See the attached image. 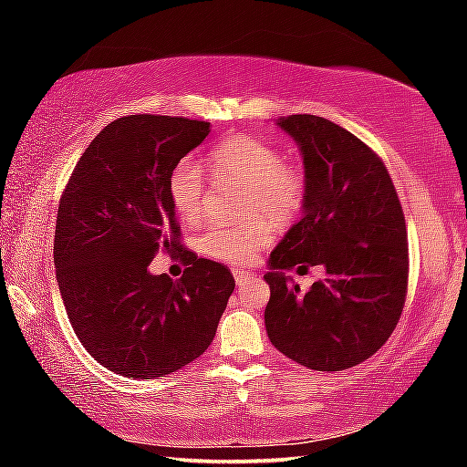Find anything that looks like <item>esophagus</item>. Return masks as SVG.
<instances>
[{
    "instance_id": "obj_1",
    "label": "esophagus",
    "mask_w": 467,
    "mask_h": 467,
    "mask_svg": "<svg viewBox=\"0 0 467 467\" xmlns=\"http://www.w3.org/2000/svg\"><path fill=\"white\" fill-rule=\"evenodd\" d=\"M233 275H234V282L239 284V286H241V284H243V282H247L253 274H251V272H244V270H239V267H234V270H233Z\"/></svg>"
}]
</instances>
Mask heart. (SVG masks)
<instances>
[{"mask_svg":"<svg viewBox=\"0 0 467 467\" xmlns=\"http://www.w3.org/2000/svg\"><path fill=\"white\" fill-rule=\"evenodd\" d=\"M214 177L249 187V210L265 212L275 223H290L303 210L306 183L303 172L284 164V154L270 141L255 136H234L218 144L208 158ZM203 177L192 161H181L169 177V200L181 223L195 224L202 216ZM274 239L265 218L236 226H210L197 236L203 255L226 264H251Z\"/></svg>","mask_w":467,"mask_h":467,"instance_id":"obj_1","label":"heart"}]
</instances>
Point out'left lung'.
I'll use <instances>...</instances> for the list:
<instances>
[{"mask_svg": "<svg viewBox=\"0 0 467 467\" xmlns=\"http://www.w3.org/2000/svg\"><path fill=\"white\" fill-rule=\"evenodd\" d=\"M275 125L303 154L306 200L267 262V337L306 368L357 367L387 342L404 309V212L381 158L354 133L317 115ZM295 265H323L327 275L300 296L283 274Z\"/></svg>", "mask_w": 467, "mask_h": 467, "instance_id": "1", "label": "left lung"}]
</instances>
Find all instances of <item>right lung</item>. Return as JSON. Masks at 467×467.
Segmentation results:
<instances>
[{"label":"right lung","instance_id":"add662e5","mask_svg":"<svg viewBox=\"0 0 467 467\" xmlns=\"http://www.w3.org/2000/svg\"><path fill=\"white\" fill-rule=\"evenodd\" d=\"M210 133L208 121L130 115L109 123L61 195L53 259L78 339L117 375L156 379L208 350L234 290L223 264L182 251L179 281L147 270L183 249L169 177Z\"/></svg>","mask_w":467,"mask_h":467}]
</instances>
